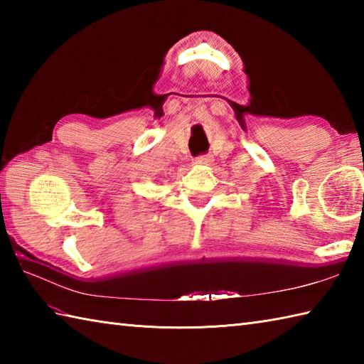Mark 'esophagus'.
<instances>
[{"mask_svg": "<svg viewBox=\"0 0 364 364\" xmlns=\"http://www.w3.org/2000/svg\"><path fill=\"white\" fill-rule=\"evenodd\" d=\"M197 164H211L213 162V156L210 154H200V156L196 159Z\"/></svg>", "mask_w": 364, "mask_h": 364, "instance_id": "1", "label": "esophagus"}]
</instances>
